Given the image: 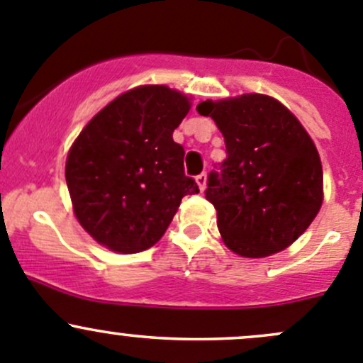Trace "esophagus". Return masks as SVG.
<instances>
[{"mask_svg":"<svg viewBox=\"0 0 363 363\" xmlns=\"http://www.w3.org/2000/svg\"><path fill=\"white\" fill-rule=\"evenodd\" d=\"M196 184H199V188H200V191H203L205 189V186H207V174H200V175H196Z\"/></svg>","mask_w":363,"mask_h":363,"instance_id":"obj_1","label":"esophagus"}]
</instances>
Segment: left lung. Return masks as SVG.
Masks as SVG:
<instances>
[{
  "instance_id": "obj_1",
  "label": "left lung",
  "mask_w": 363,
  "mask_h": 363,
  "mask_svg": "<svg viewBox=\"0 0 363 363\" xmlns=\"http://www.w3.org/2000/svg\"><path fill=\"white\" fill-rule=\"evenodd\" d=\"M225 137L226 160L208 174L205 199L218 211L228 250L265 258L286 250L323 202V168L298 119L267 94L202 101Z\"/></svg>"
}]
</instances>
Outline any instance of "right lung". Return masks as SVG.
I'll return each mask as SVG.
<instances>
[{
	"label": "right lung",
	"mask_w": 363,
	"mask_h": 363,
	"mask_svg": "<svg viewBox=\"0 0 363 363\" xmlns=\"http://www.w3.org/2000/svg\"><path fill=\"white\" fill-rule=\"evenodd\" d=\"M191 108L167 86L126 91L86 124L68 152L73 212L101 246L123 255L155 246L182 196L199 193L172 133Z\"/></svg>",
	"instance_id": "obj_1"
}]
</instances>
